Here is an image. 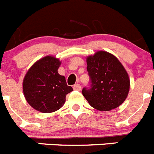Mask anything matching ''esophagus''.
Returning <instances> with one entry per match:
<instances>
[{
	"instance_id": "obj_1",
	"label": "esophagus",
	"mask_w": 154,
	"mask_h": 154,
	"mask_svg": "<svg viewBox=\"0 0 154 154\" xmlns=\"http://www.w3.org/2000/svg\"><path fill=\"white\" fill-rule=\"evenodd\" d=\"M73 89H74V90L80 91L81 90V85H80L79 84H75V85L73 86Z\"/></svg>"
}]
</instances>
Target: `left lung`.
Segmentation results:
<instances>
[{
	"instance_id": "1",
	"label": "left lung",
	"mask_w": 154,
	"mask_h": 154,
	"mask_svg": "<svg viewBox=\"0 0 154 154\" xmlns=\"http://www.w3.org/2000/svg\"><path fill=\"white\" fill-rule=\"evenodd\" d=\"M90 87L82 93L91 106L99 111H109L119 106L130 90V79L126 69L113 55L99 51L87 57Z\"/></svg>"
}]
</instances>
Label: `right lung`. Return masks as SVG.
Returning a JSON list of instances; mask_svg holds the SVG:
<instances>
[{
	"instance_id": "1",
	"label": "right lung",
	"mask_w": 154,
	"mask_h": 154,
	"mask_svg": "<svg viewBox=\"0 0 154 154\" xmlns=\"http://www.w3.org/2000/svg\"><path fill=\"white\" fill-rule=\"evenodd\" d=\"M59 59L48 55L37 61L23 80V92L31 107L41 112L59 109L68 93L73 90L66 83L65 76L58 74Z\"/></svg>"
}]
</instances>
